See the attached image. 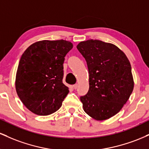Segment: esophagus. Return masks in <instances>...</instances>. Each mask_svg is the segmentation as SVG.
Wrapping results in <instances>:
<instances>
[{
  "instance_id": "esophagus-1",
  "label": "esophagus",
  "mask_w": 149,
  "mask_h": 149,
  "mask_svg": "<svg viewBox=\"0 0 149 149\" xmlns=\"http://www.w3.org/2000/svg\"><path fill=\"white\" fill-rule=\"evenodd\" d=\"M78 84H76V85H73V89H74V90H76V89H77V88H78Z\"/></svg>"
}]
</instances>
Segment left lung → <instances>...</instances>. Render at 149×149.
Masks as SVG:
<instances>
[{
	"instance_id": "left-lung-1",
	"label": "left lung",
	"mask_w": 149,
	"mask_h": 149,
	"mask_svg": "<svg viewBox=\"0 0 149 149\" xmlns=\"http://www.w3.org/2000/svg\"><path fill=\"white\" fill-rule=\"evenodd\" d=\"M77 49L86 60L89 71L88 94L80 97L84 111L96 120L117 114L134 88L131 64L119 47L99 40L80 42Z\"/></svg>"
}]
</instances>
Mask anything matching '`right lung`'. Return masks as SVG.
<instances>
[{"instance_id":"1","label":"right lung","mask_w":149,"mask_h":149,"mask_svg":"<svg viewBox=\"0 0 149 149\" xmlns=\"http://www.w3.org/2000/svg\"><path fill=\"white\" fill-rule=\"evenodd\" d=\"M65 40H44L34 42L22 54L15 78L20 100L30 111L39 116L59 110L69 92L63 83V64L73 48Z\"/></svg>"}]
</instances>
